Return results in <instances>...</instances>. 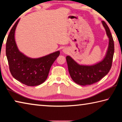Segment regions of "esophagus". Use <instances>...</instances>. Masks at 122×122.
Segmentation results:
<instances>
[{"instance_id": "34e87169", "label": "esophagus", "mask_w": 122, "mask_h": 122, "mask_svg": "<svg viewBox=\"0 0 122 122\" xmlns=\"http://www.w3.org/2000/svg\"><path fill=\"white\" fill-rule=\"evenodd\" d=\"M63 51L64 52H65V50H63Z\"/></svg>"}]
</instances>
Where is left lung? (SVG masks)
Wrapping results in <instances>:
<instances>
[{
	"label": "left lung",
	"mask_w": 122,
	"mask_h": 122,
	"mask_svg": "<svg viewBox=\"0 0 122 122\" xmlns=\"http://www.w3.org/2000/svg\"><path fill=\"white\" fill-rule=\"evenodd\" d=\"M102 24L109 38L107 55L102 61L91 66L81 65L69 56L66 57L71 78L79 85L85 86L98 82L105 76L111 69L114 54V41L108 26L104 21H102Z\"/></svg>",
	"instance_id": "obj_1"
}]
</instances>
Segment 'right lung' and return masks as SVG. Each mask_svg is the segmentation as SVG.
Wrapping results in <instances>:
<instances>
[{
  "instance_id": "add662e5",
  "label": "right lung",
  "mask_w": 122,
  "mask_h": 122,
  "mask_svg": "<svg viewBox=\"0 0 122 122\" xmlns=\"http://www.w3.org/2000/svg\"><path fill=\"white\" fill-rule=\"evenodd\" d=\"M19 19L12 27L6 44V55L12 76L27 86H37L47 79L50 69L60 52L57 51L44 57L32 59L21 53L15 39V28Z\"/></svg>"
}]
</instances>
